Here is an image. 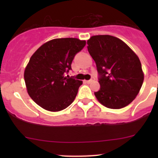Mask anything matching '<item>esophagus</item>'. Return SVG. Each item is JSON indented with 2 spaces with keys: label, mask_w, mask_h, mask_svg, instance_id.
Returning a JSON list of instances; mask_svg holds the SVG:
<instances>
[{
  "label": "esophagus",
  "mask_w": 158,
  "mask_h": 158,
  "mask_svg": "<svg viewBox=\"0 0 158 158\" xmlns=\"http://www.w3.org/2000/svg\"><path fill=\"white\" fill-rule=\"evenodd\" d=\"M94 80H95V79H94V78H92V79H89V80H86V81H85V82H86L87 83H91V82H93Z\"/></svg>",
  "instance_id": "34e87169"
}]
</instances>
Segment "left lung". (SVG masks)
Listing matches in <instances>:
<instances>
[{"mask_svg":"<svg viewBox=\"0 0 158 158\" xmlns=\"http://www.w3.org/2000/svg\"><path fill=\"white\" fill-rule=\"evenodd\" d=\"M87 44L98 74L97 99L109 109L127 106L137 96L144 81L138 56L123 41L109 35L92 36Z\"/></svg>","mask_w":158,"mask_h":158,"instance_id":"8db88e82","label":"left lung"}]
</instances>
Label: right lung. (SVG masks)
Instances as JSON below:
<instances>
[{
	"mask_svg": "<svg viewBox=\"0 0 158 158\" xmlns=\"http://www.w3.org/2000/svg\"><path fill=\"white\" fill-rule=\"evenodd\" d=\"M85 40L60 38L48 41L33 55L24 71V80L30 98L43 109L59 111L72 104L81 80L66 76L75 56L85 46Z\"/></svg>",
	"mask_w": 158,
	"mask_h": 158,
	"instance_id": "1",
	"label": "right lung"
}]
</instances>
